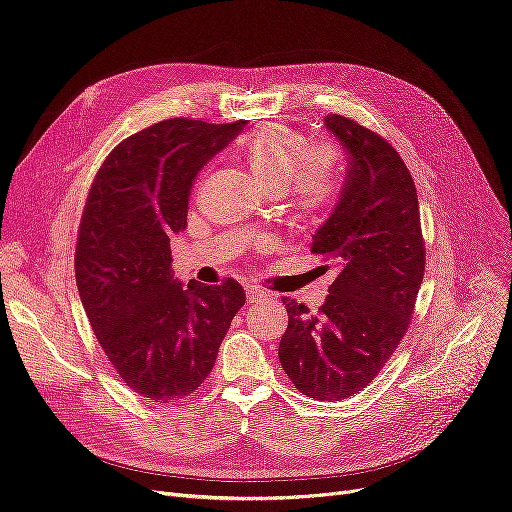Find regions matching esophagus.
I'll return each instance as SVG.
<instances>
[{"instance_id": "obj_1", "label": "esophagus", "mask_w": 512, "mask_h": 512, "mask_svg": "<svg viewBox=\"0 0 512 512\" xmlns=\"http://www.w3.org/2000/svg\"><path fill=\"white\" fill-rule=\"evenodd\" d=\"M268 299H270V295L259 291V288H255V286L247 288V303L249 305H257V303H263V301H268Z\"/></svg>"}]
</instances>
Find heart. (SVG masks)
I'll list each match as a JSON object with an SVG mask.
<instances>
[{
    "instance_id": "b5f03b06",
    "label": "heart",
    "mask_w": 512,
    "mask_h": 512,
    "mask_svg": "<svg viewBox=\"0 0 512 512\" xmlns=\"http://www.w3.org/2000/svg\"><path fill=\"white\" fill-rule=\"evenodd\" d=\"M259 186L274 196L286 194L303 221H320L343 188V165L335 148L311 146L303 133L282 121L253 129L238 148Z\"/></svg>"
}]
</instances>
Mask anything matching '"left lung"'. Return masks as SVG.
I'll use <instances>...</instances> for the list:
<instances>
[{"label": "left lung", "instance_id": "1", "mask_svg": "<svg viewBox=\"0 0 512 512\" xmlns=\"http://www.w3.org/2000/svg\"><path fill=\"white\" fill-rule=\"evenodd\" d=\"M347 154L339 203L309 251L335 265L318 314L282 297L288 326L278 358L307 397L339 402L370 385L410 326L425 276L414 180L399 152L343 115L324 117Z\"/></svg>", "mask_w": 512, "mask_h": 512}]
</instances>
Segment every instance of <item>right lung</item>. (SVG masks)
Here are the masks:
<instances>
[{"instance_id": "obj_1", "label": "right lung", "mask_w": 512, "mask_h": 512, "mask_svg": "<svg viewBox=\"0 0 512 512\" xmlns=\"http://www.w3.org/2000/svg\"><path fill=\"white\" fill-rule=\"evenodd\" d=\"M244 125L154 123L110 150L87 194L75 249L79 297L108 362L150 402H182L205 383L244 305L232 278L182 288L169 247L188 226L196 173Z\"/></svg>"}]
</instances>
